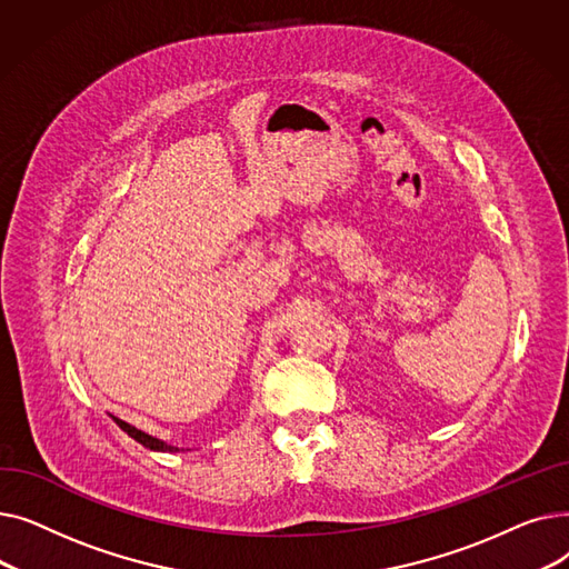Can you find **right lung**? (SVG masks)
Listing matches in <instances>:
<instances>
[{
    "mask_svg": "<svg viewBox=\"0 0 569 569\" xmlns=\"http://www.w3.org/2000/svg\"><path fill=\"white\" fill-rule=\"evenodd\" d=\"M112 420L117 422V427L122 429L124 433H129L133 440H138L142 447H147V450H154V452H179L177 447H172V445H168V442H163V440H159V438H154V436H149V433H144V431H140V429H136V427H131V425L124 422V420H117V417H112Z\"/></svg>",
    "mask_w": 569,
    "mask_h": 569,
    "instance_id": "right-lung-1",
    "label": "right lung"
}]
</instances>
